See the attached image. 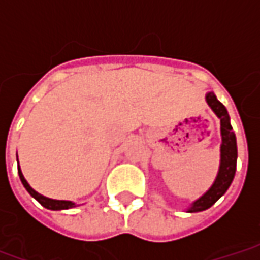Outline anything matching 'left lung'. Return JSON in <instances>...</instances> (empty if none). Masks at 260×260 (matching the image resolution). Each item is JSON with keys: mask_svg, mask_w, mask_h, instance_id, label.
I'll return each mask as SVG.
<instances>
[{"mask_svg": "<svg viewBox=\"0 0 260 260\" xmlns=\"http://www.w3.org/2000/svg\"><path fill=\"white\" fill-rule=\"evenodd\" d=\"M206 102L209 107L212 108L214 114L220 118V131H221V146H220V167L216 180L213 185L209 188L203 195L196 199L188 209V212H202L213 206L216 202L225 193L234 180L235 169H237V141L235 134L233 132V126L230 124V115L227 110L213 91L206 94Z\"/></svg>", "mask_w": 260, "mask_h": 260, "instance_id": "8db88e82", "label": "left lung"}]
</instances>
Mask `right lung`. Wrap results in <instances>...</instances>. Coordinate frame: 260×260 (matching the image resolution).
<instances>
[{"label": "right lung", "instance_id": "1", "mask_svg": "<svg viewBox=\"0 0 260 260\" xmlns=\"http://www.w3.org/2000/svg\"><path fill=\"white\" fill-rule=\"evenodd\" d=\"M18 174H19V178L20 181H22L23 186L26 188V191L29 192V193H30L42 206L46 207V209H50V210H64V209H71V207L76 206L74 202L71 201H57V199H50V198H46V196L40 195L39 192L35 191V189L27 184V181L25 180V177H23L22 171H20L19 166H18Z\"/></svg>", "mask_w": 260, "mask_h": 260}]
</instances>
